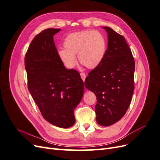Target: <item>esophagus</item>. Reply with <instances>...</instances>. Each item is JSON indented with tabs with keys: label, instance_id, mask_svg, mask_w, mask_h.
Segmentation results:
<instances>
[{
	"label": "esophagus",
	"instance_id": "1",
	"mask_svg": "<svg viewBox=\"0 0 160 160\" xmlns=\"http://www.w3.org/2000/svg\"><path fill=\"white\" fill-rule=\"evenodd\" d=\"M80 75H81V77L82 80H83V81H85V78H86V75H85V72H81Z\"/></svg>",
	"mask_w": 160,
	"mask_h": 160
}]
</instances>
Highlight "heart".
<instances>
[{
  "instance_id": "heart-1",
  "label": "heart",
  "mask_w": 160,
  "mask_h": 160,
  "mask_svg": "<svg viewBox=\"0 0 160 160\" xmlns=\"http://www.w3.org/2000/svg\"><path fill=\"white\" fill-rule=\"evenodd\" d=\"M65 49L58 51V56L67 67H74L77 59L87 68L93 69L102 62L106 50L107 40L98 31H81L67 35L63 41Z\"/></svg>"
}]
</instances>
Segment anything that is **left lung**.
Returning <instances> with one entry per match:
<instances>
[{"instance_id":"obj_1","label":"left lung","mask_w":160,"mask_h":160,"mask_svg":"<svg viewBox=\"0 0 160 160\" xmlns=\"http://www.w3.org/2000/svg\"><path fill=\"white\" fill-rule=\"evenodd\" d=\"M108 47L102 62L89 72L85 86L97 98V122L109 126L122 119L130 105L134 91L135 61L125 38L103 27Z\"/></svg>"}]
</instances>
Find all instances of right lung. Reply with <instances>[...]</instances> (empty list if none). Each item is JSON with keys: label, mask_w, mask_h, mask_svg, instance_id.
Returning a JSON list of instances; mask_svg holds the SVG:
<instances>
[{"label": "right lung", "mask_w": 160, "mask_h": 160, "mask_svg": "<svg viewBox=\"0 0 160 160\" xmlns=\"http://www.w3.org/2000/svg\"><path fill=\"white\" fill-rule=\"evenodd\" d=\"M59 28L37 35L25 57L28 89L44 119L61 128L75 123L74 110L82 99L84 83L79 72L67 69L58 56L53 36Z\"/></svg>", "instance_id": "right-lung-1"}]
</instances>
